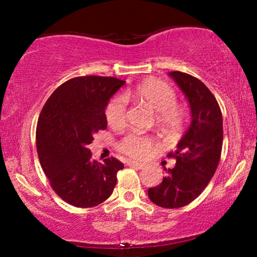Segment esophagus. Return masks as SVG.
I'll return each mask as SVG.
<instances>
[{"label":"esophagus","instance_id":"1","mask_svg":"<svg viewBox=\"0 0 257 257\" xmlns=\"http://www.w3.org/2000/svg\"><path fill=\"white\" fill-rule=\"evenodd\" d=\"M127 166L136 167V168H138V170H143V168L145 167V165L142 164V163H138V161H133V160H130V161H127Z\"/></svg>","mask_w":257,"mask_h":257}]
</instances>
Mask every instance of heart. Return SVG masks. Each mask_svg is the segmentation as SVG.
<instances>
[{
    "label": "heart",
    "mask_w": 257,
    "mask_h": 257,
    "mask_svg": "<svg viewBox=\"0 0 257 257\" xmlns=\"http://www.w3.org/2000/svg\"><path fill=\"white\" fill-rule=\"evenodd\" d=\"M128 94L112 97L105 107V118L112 127L124 125L126 117V98ZM133 96L156 113L157 124L165 131L174 132L185 122V111L177 105V94L166 83L150 79L137 87ZM153 142L147 137L128 135L118 143V150L132 158H145L152 150Z\"/></svg>",
    "instance_id": "heart-1"
}]
</instances>
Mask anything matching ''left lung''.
<instances>
[{
	"label": "left lung",
	"instance_id": "obj_1",
	"mask_svg": "<svg viewBox=\"0 0 257 257\" xmlns=\"http://www.w3.org/2000/svg\"><path fill=\"white\" fill-rule=\"evenodd\" d=\"M168 75L187 98L192 121L177 150L167 156L177 160L175 166L165 168L163 182L147 193L157 206L180 208L198 198L215 173L222 150V113L215 97L201 80L180 71Z\"/></svg>",
	"mask_w": 257,
	"mask_h": 257
}]
</instances>
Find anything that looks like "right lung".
I'll return each instance as SVG.
<instances>
[{"label": "right lung", "instance_id": "1", "mask_svg": "<svg viewBox=\"0 0 257 257\" xmlns=\"http://www.w3.org/2000/svg\"><path fill=\"white\" fill-rule=\"evenodd\" d=\"M124 84L114 77H75L58 86L42 108L38 159L51 188L70 205L90 208L113 192L124 165L113 157L92 160L89 145L94 133L106 128L105 107Z\"/></svg>", "mask_w": 257, "mask_h": 257}]
</instances>
